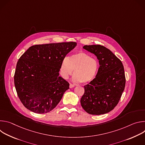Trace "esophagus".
Here are the masks:
<instances>
[{"instance_id": "obj_1", "label": "esophagus", "mask_w": 145, "mask_h": 145, "mask_svg": "<svg viewBox=\"0 0 145 145\" xmlns=\"http://www.w3.org/2000/svg\"><path fill=\"white\" fill-rule=\"evenodd\" d=\"M74 87V86L73 84H70V85H69V88H73Z\"/></svg>"}]
</instances>
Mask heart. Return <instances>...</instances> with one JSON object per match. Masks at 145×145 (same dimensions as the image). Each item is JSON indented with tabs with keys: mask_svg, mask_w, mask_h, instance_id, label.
Segmentation results:
<instances>
[{
	"mask_svg": "<svg viewBox=\"0 0 145 145\" xmlns=\"http://www.w3.org/2000/svg\"><path fill=\"white\" fill-rule=\"evenodd\" d=\"M74 71L73 80L75 82L87 84L96 76L99 71L97 61L84 52H78L65 58L60 66V73L67 79Z\"/></svg>",
	"mask_w": 145,
	"mask_h": 145,
	"instance_id": "heart-1",
	"label": "heart"
}]
</instances>
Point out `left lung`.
Returning a JSON list of instances; mask_svg holds the SVG:
<instances>
[{
  "mask_svg": "<svg viewBox=\"0 0 145 145\" xmlns=\"http://www.w3.org/2000/svg\"><path fill=\"white\" fill-rule=\"evenodd\" d=\"M82 48L94 54L100 67L95 78L84 86L81 105L87 113L101 115L110 112L118 105L125 89L126 78L121 61L108 49L100 45Z\"/></svg>",
  "mask_w": 145,
  "mask_h": 145,
  "instance_id": "obj_1",
  "label": "left lung"
}]
</instances>
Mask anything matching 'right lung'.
Instances as JSON below:
<instances>
[{
    "label": "right lung",
    "instance_id": "obj_1",
    "mask_svg": "<svg viewBox=\"0 0 145 145\" xmlns=\"http://www.w3.org/2000/svg\"><path fill=\"white\" fill-rule=\"evenodd\" d=\"M76 45L74 42L36 45L20 57L14 84L26 108L37 114H45L57 106L69 88L68 82L59 76L60 66Z\"/></svg>",
    "mask_w": 145,
    "mask_h": 145
}]
</instances>
